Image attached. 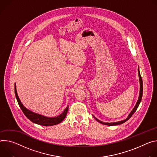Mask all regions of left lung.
<instances>
[{
    "instance_id": "8db88e82",
    "label": "left lung",
    "mask_w": 157,
    "mask_h": 157,
    "mask_svg": "<svg viewBox=\"0 0 157 157\" xmlns=\"http://www.w3.org/2000/svg\"><path fill=\"white\" fill-rule=\"evenodd\" d=\"M138 76H139V80H140V94H139V97H138V101L136 103V105L135 106V107L133 108V109L132 110V112H130V113L128 115V117L124 120H121V121H117V122H113V123H105V122H103V121H100L99 120H98L97 118H95L94 115L93 117H94V118L98 121V122H100L101 124L103 125H109V126H113V125H120V124H122L124 123H125L126 121H127L128 119L130 118V117L133 115V114L135 112V111L136 110L138 107L139 106V104H140L141 100H142V95H143V81H142V78L140 73V71H139V68H138Z\"/></svg>"
}]
</instances>
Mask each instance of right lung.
Instances as JSON below:
<instances>
[{
  "mask_svg": "<svg viewBox=\"0 0 157 157\" xmlns=\"http://www.w3.org/2000/svg\"><path fill=\"white\" fill-rule=\"evenodd\" d=\"M15 94L17 100V101H18L19 107L21 109V110H22L24 115L27 117V118H29L30 121H32V122H33L35 124H37L43 125V126L55 125L59 124L60 122H62L67 115L68 109V106L64 110V111L60 115H59L56 117H45L44 115L34 113V112L28 110L23 105V104L22 103V102L21 101L20 99L18 97V95H17L15 83Z\"/></svg>",
  "mask_w": 157,
  "mask_h": 157,
  "instance_id": "right-lung-1",
  "label": "right lung"
}]
</instances>
